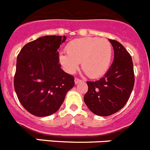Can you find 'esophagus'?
<instances>
[{
	"label": "esophagus",
	"mask_w": 150,
	"mask_h": 150,
	"mask_svg": "<svg viewBox=\"0 0 150 150\" xmlns=\"http://www.w3.org/2000/svg\"><path fill=\"white\" fill-rule=\"evenodd\" d=\"M81 82H82V80H81V79H79V78H75V84H78V83H81Z\"/></svg>",
	"instance_id": "esophagus-1"
}]
</instances>
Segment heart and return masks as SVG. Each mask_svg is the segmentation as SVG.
<instances>
[{"label": "heart", "mask_w": 150, "mask_h": 150, "mask_svg": "<svg viewBox=\"0 0 150 150\" xmlns=\"http://www.w3.org/2000/svg\"><path fill=\"white\" fill-rule=\"evenodd\" d=\"M67 53H60L59 62L66 72L75 73L81 62L82 69L91 78L102 76L107 72L112 58V46L108 40L85 37L70 42Z\"/></svg>", "instance_id": "obj_1"}]
</instances>
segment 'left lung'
Wrapping results in <instances>:
<instances>
[{
	"label": "left lung",
	"mask_w": 150,
	"mask_h": 150,
	"mask_svg": "<svg viewBox=\"0 0 150 150\" xmlns=\"http://www.w3.org/2000/svg\"><path fill=\"white\" fill-rule=\"evenodd\" d=\"M114 51L113 63L103 78L87 81L83 100L93 114L107 117L117 113L129 100L134 84L132 57L119 42L110 40Z\"/></svg>",
	"instance_id": "left-lung-1"
}]
</instances>
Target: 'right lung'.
<instances>
[{"instance_id": "obj_1", "label": "right lung", "mask_w": 150, "mask_h": 150, "mask_svg": "<svg viewBox=\"0 0 150 150\" xmlns=\"http://www.w3.org/2000/svg\"><path fill=\"white\" fill-rule=\"evenodd\" d=\"M65 36H45L28 42L17 57L14 87L18 100L36 117L52 115L60 108L74 77L60 68L57 50Z\"/></svg>"}]
</instances>
